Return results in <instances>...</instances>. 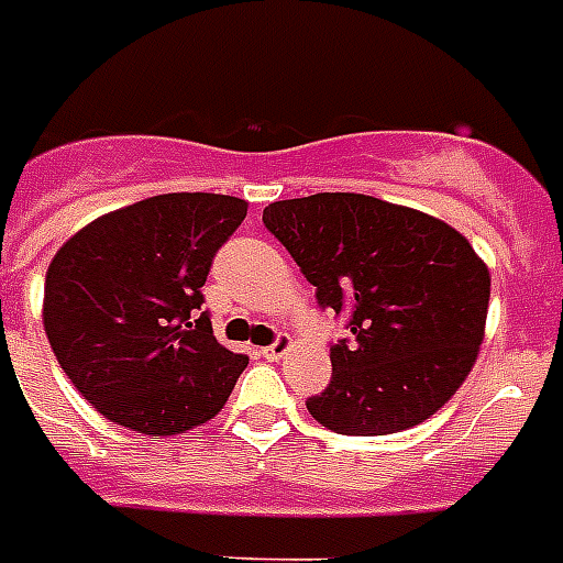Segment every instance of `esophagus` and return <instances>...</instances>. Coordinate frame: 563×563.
I'll list each match as a JSON object with an SVG mask.
<instances>
[{
    "label": "esophagus",
    "mask_w": 563,
    "mask_h": 563,
    "mask_svg": "<svg viewBox=\"0 0 563 563\" xmlns=\"http://www.w3.org/2000/svg\"><path fill=\"white\" fill-rule=\"evenodd\" d=\"M291 347V339L289 335H277V339H274L272 344H268V347H263V356L265 360H272V362H277L280 360V356H286V351H289Z\"/></svg>",
    "instance_id": "esophagus-1"
}]
</instances>
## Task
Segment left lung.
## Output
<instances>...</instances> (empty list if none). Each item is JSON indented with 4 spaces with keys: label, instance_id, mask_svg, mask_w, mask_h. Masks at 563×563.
Listing matches in <instances>:
<instances>
[{
    "label": "left lung",
    "instance_id": "1",
    "mask_svg": "<svg viewBox=\"0 0 563 563\" xmlns=\"http://www.w3.org/2000/svg\"><path fill=\"white\" fill-rule=\"evenodd\" d=\"M263 224L316 298L347 316L333 376L309 415L339 435H388L435 415L471 374L490 274L471 242L427 212L356 192L274 201Z\"/></svg>",
    "mask_w": 563,
    "mask_h": 563
}]
</instances>
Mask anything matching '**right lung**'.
<instances>
[{"label":"right lung","instance_id":"obj_1","mask_svg":"<svg viewBox=\"0 0 563 563\" xmlns=\"http://www.w3.org/2000/svg\"><path fill=\"white\" fill-rule=\"evenodd\" d=\"M245 216L233 195H154L57 251L43 327L92 409L143 435H178L219 415L247 356L216 342L201 286Z\"/></svg>","mask_w":563,"mask_h":563}]
</instances>
